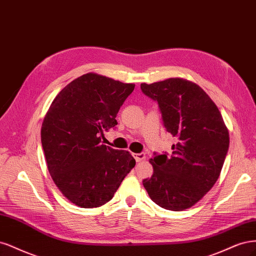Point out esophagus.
<instances>
[{
    "instance_id": "esophagus-1",
    "label": "esophagus",
    "mask_w": 256,
    "mask_h": 256,
    "mask_svg": "<svg viewBox=\"0 0 256 256\" xmlns=\"http://www.w3.org/2000/svg\"><path fill=\"white\" fill-rule=\"evenodd\" d=\"M133 156H134V158L136 160V162H142V160H146V154L144 153H134Z\"/></svg>"
}]
</instances>
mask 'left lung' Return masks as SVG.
Instances as JSON below:
<instances>
[{
    "instance_id": "obj_1",
    "label": "left lung",
    "mask_w": 256,
    "mask_h": 256,
    "mask_svg": "<svg viewBox=\"0 0 256 256\" xmlns=\"http://www.w3.org/2000/svg\"><path fill=\"white\" fill-rule=\"evenodd\" d=\"M158 101L164 126L176 137L172 154L149 162L153 176L142 180L151 200L169 210H184L215 185L228 150L230 136L216 104L192 82L171 78L140 85Z\"/></svg>"
}]
</instances>
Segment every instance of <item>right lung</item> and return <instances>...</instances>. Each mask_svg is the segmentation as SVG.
Segmentation results:
<instances>
[{"label":"right lung","instance_id":"add662e5","mask_svg":"<svg viewBox=\"0 0 256 256\" xmlns=\"http://www.w3.org/2000/svg\"><path fill=\"white\" fill-rule=\"evenodd\" d=\"M134 84L86 73L55 96L41 126L48 170L64 198L82 208L110 201L136 162L128 151L101 144Z\"/></svg>","mask_w":256,"mask_h":256}]
</instances>
